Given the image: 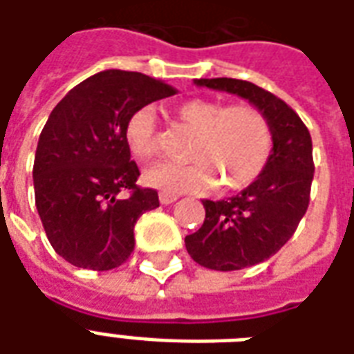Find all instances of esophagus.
Here are the masks:
<instances>
[{
  "mask_svg": "<svg viewBox=\"0 0 354 354\" xmlns=\"http://www.w3.org/2000/svg\"><path fill=\"white\" fill-rule=\"evenodd\" d=\"M176 199H178V195H174V193H167V192L159 193V201H161V205H170V203H174Z\"/></svg>",
  "mask_w": 354,
  "mask_h": 354,
  "instance_id": "34e87169",
  "label": "esophagus"
}]
</instances>
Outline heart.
I'll list each match as a JSON object with an SVG mask.
<instances>
[{"label":"heart","mask_w":354,"mask_h":354,"mask_svg":"<svg viewBox=\"0 0 354 354\" xmlns=\"http://www.w3.org/2000/svg\"><path fill=\"white\" fill-rule=\"evenodd\" d=\"M180 124L195 131L189 142V162H161L144 172V182L167 193H199L214 187L237 192L256 182L273 155V127L252 104H230L192 98L174 106ZM124 144L132 157L149 161L159 153L157 119L140 108L124 123Z\"/></svg>","instance_id":"obj_1"}]
</instances>
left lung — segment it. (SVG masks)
<instances>
[{"label": "left lung", "instance_id": "left-lung-1", "mask_svg": "<svg viewBox=\"0 0 354 354\" xmlns=\"http://www.w3.org/2000/svg\"><path fill=\"white\" fill-rule=\"evenodd\" d=\"M197 85L243 96L273 127V155L261 176L231 199L203 201L205 223L185 237L199 266L235 271L271 258L296 233L311 197V134L286 102L254 83L214 77L197 80Z\"/></svg>", "mask_w": 354, "mask_h": 354}]
</instances>
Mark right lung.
Here are the masks:
<instances>
[{"label":"right lung","instance_id":"add662e5","mask_svg":"<svg viewBox=\"0 0 354 354\" xmlns=\"http://www.w3.org/2000/svg\"><path fill=\"white\" fill-rule=\"evenodd\" d=\"M176 93L144 73L108 70L75 85L50 111L35 149V207L50 246L72 266L109 271L129 260L134 223L159 207V195L136 184L124 123Z\"/></svg>","mask_w":354,"mask_h":354}]
</instances>
